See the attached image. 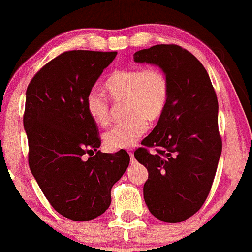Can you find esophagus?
<instances>
[{
    "mask_svg": "<svg viewBox=\"0 0 252 252\" xmlns=\"http://www.w3.org/2000/svg\"><path fill=\"white\" fill-rule=\"evenodd\" d=\"M129 156H130V159H131V161L133 163V161H135V157H133L132 152H129Z\"/></svg>",
    "mask_w": 252,
    "mask_h": 252,
    "instance_id": "34e87169",
    "label": "esophagus"
}]
</instances>
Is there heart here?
Segmentation results:
<instances>
[{
    "label": "heart",
    "mask_w": 252,
    "mask_h": 252,
    "mask_svg": "<svg viewBox=\"0 0 252 252\" xmlns=\"http://www.w3.org/2000/svg\"><path fill=\"white\" fill-rule=\"evenodd\" d=\"M104 88L114 102L126 101L128 120L116 124L106 135L104 142L110 150L130 149L148 130V120L160 119L170 98V79L163 69L129 68L115 71ZM86 110L95 124L106 126L110 121V106L97 91H91L85 100Z\"/></svg>",
    "instance_id": "obj_1"
}]
</instances>
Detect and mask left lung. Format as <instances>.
<instances>
[{
    "label": "left lung",
    "instance_id": "1",
    "mask_svg": "<svg viewBox=\"0 0 252 252\" xmlns=\"http://www.w3.org/2000/svg\"><path fill=\"white\" fill-rule=\"evenodd\" d=\"M133 60L158 66L170 79V98L164 114L135 151L149 178L143 194L150 213L168 223L183 222L201 208L211 190L222 141L219 103L202 63L178 45H155L137 51Z\"/></svg>",
    "mask_w": 252,
    "mask_h": 252
}]
</instances>
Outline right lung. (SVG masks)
<instances>
[{"instance_id": "obj_1", "label": "right lung", "mask_w": 252, "mask_h": 252, "mask_svg": "<svg viewBox=\"0 0 252 252\" xmlns=\"http://www.w3.org/2000/svg\"><path fill=\"white\" fill-rule=\"evenodd\" d=\"M117 52L67 51L47 63L28 86L23 117L29 166L59 214L89 221L107 211L110 190L129 166L128 152L97 151V126L85 100ZM97 152L93 158L85 154Z\"/></svg>"}]
</instances>
